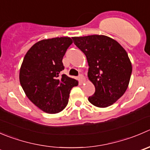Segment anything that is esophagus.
<instances>
[{
    "label": "esophagus",
    "instance_id": "esophagus-1",
    "mask_svg": "<svg viewBox=\"0 0 150 150\" xmlns=\"http://www.w3.org/2000/svg\"><path fill=\"white\" fill-rule=\"evenodd\" d=\"M78 80H79V81L81 83H84L86 81L85 77H84L83 75H79V77H78Z\"/></svg>",
    "mask_w": 150,
    "mask_h": 150
}]
</instances>
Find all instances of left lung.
Segmentation results:
<instances>
[{
    "label": "left lung",
    "mask_w": 150,
    "mask_h": 150,
    "mask_svg": "<svg viewBox=\"0 0 150 150\" xmlns=\"http://www.w3.org/2000/svg\"><path fill=\"white\" fill-rule=\"evenodd\" d=\"M72 40L86 56L88 79L95 87L88 101L99 108L113 105L125 94L131 76L132 64L126 50L118 42L104 35Z\"/></svg>",
    "instance_id": "left-lung-1"
}]
</instances>
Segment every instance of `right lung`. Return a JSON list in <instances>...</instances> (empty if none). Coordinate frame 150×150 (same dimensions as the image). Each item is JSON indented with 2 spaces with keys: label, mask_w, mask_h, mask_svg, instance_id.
<instances>
[{
  "label": "right lung",
  "mask_w": 150,
  "mask_h": 150,
  "mask_svg": "<svg viewBox=\"0 0 150 150\" xmlns=\"http://www.w3.org/2000/svg\"><path fill=\"white\" fill-rule=\"evenodd\" d=\"M69 37L42 40L26 53L20 69V82L28 98L47 114L65 108L72 87L78 81L66 75L62 59L72 45Z\"/></svg>",
  "instance_id": "right-lung-1"
}]
</instances>
